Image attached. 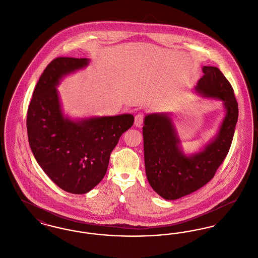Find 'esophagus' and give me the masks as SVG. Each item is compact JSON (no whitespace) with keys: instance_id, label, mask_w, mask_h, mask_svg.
Returning <instances> with one entry per match:
<instances>
[{"instance_id":"1","label":"esophagus","mask_w":258,"mask_h":258,"mask_svg":"<svg viewBox=\"0 0 258 258\" xmlns=\"http://www.w3.org/2000/svg\"><path fill=\"white\" fill-rule=\"evenodd\" d=\"M143 119H144V115L142 113H138V114L135 115V125L136 127H141L142 126Z\"/></svg>"}]
</instances>
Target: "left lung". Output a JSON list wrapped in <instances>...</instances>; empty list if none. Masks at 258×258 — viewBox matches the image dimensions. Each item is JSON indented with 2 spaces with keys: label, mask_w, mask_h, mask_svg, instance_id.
Wrapping results in <instances>:
<instances>
[{
  "label": "left lung",
  "mask_w": 258,
  "mask_h": 258,
  "mask_svg": "<svg viewBox=\"0 0 258 258\" xmlns=\"http://www.w3.org/2000/svg\"><path fill=\"white\" fill-rule=\"evenodd\" d=\"M204 75L194 92L203 98L222 101L224 115L218 132L194 153L185 154L170 112L144 117L143 143L148 182L165 200L192 194L208 183L225 159L238 121V103L233 89L216 67H202Z\"/></svg>",
  "instance_id": "obj_1"
}]
</instances>
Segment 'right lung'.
Masks as SVG:
<instances>
[{"instance_id": "1", "label": "right lung", "mask_w": 258, "mask_h": 258, "mask_svg": "<svg viewBox=\"0 0 258 258\" xmlns=\"http://www.w3.org/2000/svg\"><path fill=\"white\" fill-rule=\"evenodd\" d=\"M90 61L60 57L51 61L27 115L29 144L38 165L59 187L74 195L89 192L103 179L111 152L135 121L128 113L82 119L64 115L57 87Z\"/></svg>"}]
</instances>
